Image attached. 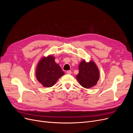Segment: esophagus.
Segmentation results:
<instances>
[{"instance_id":"esophagus-1","label":"esophagus","mask_w":133,"mask_h":133,"mask_svg":"<svg viewBox=\"0 0 133 133\" xmlns=\"http://www.w3.org/2000/svg\"><path fill=\"white\" fill-rule=\"evenodd\" d=\"M66 74L70 75V74H71V71L70 70H68V71H66Z\"/></svg>"}]
</instances>
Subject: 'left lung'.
I'll list each match as a JSON object with an SVG mask.
<instances>
[{
	"mask_svg": "<svg viewBox=\"0 0 133 133\" xmlns=\"http://www.w3.org/2000/svg\"><path fill=\"white\" fill-rule=\"evenodd\" d=\"M79 72L76 76L79 84L85 88L95 86L99 79V71L95 63L90 61L87 63L83 60L79 65Z\"/></svg>",
	"mask_w": 133,
	"mask_h": 133,
	"instance_id": "1",
	"label": "left lung"
}]
</instances>
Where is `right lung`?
Masks as SVG:
<instances>
[{
	"label": "right lung",
	"instance_id": "add662e5",
	"mask_svg": "<svg viewBox=\"0 0 133 133\" xmlns=\"http://www.w3.org/2000/svg\"><path fill=\"white\" fill-rule=\"evenodd\" d=\"M52 55L42 58L39 62L36 69V78L44 87L53 86L57 80L64 74Z\"/></svg>",
	"mask_w": 133,
	"mask_h": 133
}]
</instances>
